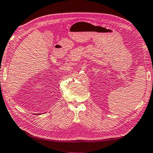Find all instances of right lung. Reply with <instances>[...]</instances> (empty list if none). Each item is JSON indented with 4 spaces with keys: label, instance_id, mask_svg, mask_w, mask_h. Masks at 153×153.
<instances>
[{
    "label": "right lung",
    "instance_id": "add662e5",
    "mask_svg": "<svg viewBox=\"0 0 153 153\" xmlns=\"http://www.w3.org/2000/svg\"><path fill=\"white\" fill-rule=\"evenodd\" d=\"M38 115H39V114H38Z\"/></svg>",
    "mask_w": 153,
    "mask_h": 153
}]
</instances>
